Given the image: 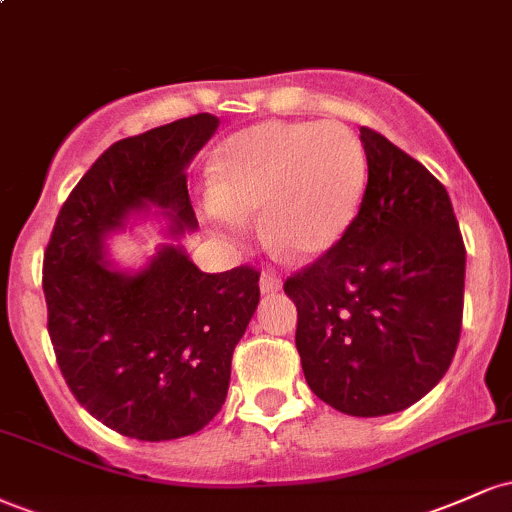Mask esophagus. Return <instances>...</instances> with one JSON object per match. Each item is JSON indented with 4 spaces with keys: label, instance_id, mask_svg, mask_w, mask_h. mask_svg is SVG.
Returning <instances> with one entry per match:
<instances>
[{
    "label": "esophagus",
    "instance_id": "1",
    "mask_svg": "<svg viewBox=\"0 0 512 512\" xmlns=\"http://www.w3.org/2000/svg\"><path fill=\"white\" fill-rule=\"evenodd\" d=\"M260 291L262 293H279L281 291V279L276 274H269V272H262L260 276Z\"/></svg>",
    "mask_w": 512,
    "mask_h": 512
}]
</instances>
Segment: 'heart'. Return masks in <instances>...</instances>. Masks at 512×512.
Wrapping results in <instances>:
<instances>
[{
    "label": "heart",
    "mask_w": 512,
    "mask_h": 512,
    "mask_svg": "<svg viewBox=\"0 0 512 512\" xmlns=\"http://www.w3.org/2000/svg\"><path fill=\"white\" fill-rule=\"evenodd\" d=\"M207 221L221 238L248 236L262 211L264 238L289 260L327 255L366 195V151L339 122L264 120L216 146Z\"/></svg>",
    "instance_id": "obj_1"
}]
</instances>
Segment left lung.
I'll return each mask as SVG.
<instances>
[{"label": "left lung", "mask_w": 512, "mask_h": 512, "mask_svg": "<svg viewBox=\"0 0 512 512\" xmlns=\"http://www.w3.org/2000/svg\"><path fill=\"white\" fill-rule=\"evenodd\" d=\"M368 185L339 245L286 279L310 390L349 416L395 414L450 368L462 330L464 243L440 182L361 127Z\"/></svg>", "instance_id": "left-lung-1"}]
</instances>
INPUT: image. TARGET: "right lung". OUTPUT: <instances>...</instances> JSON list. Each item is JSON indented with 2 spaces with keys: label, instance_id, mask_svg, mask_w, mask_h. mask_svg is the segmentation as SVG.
Masks as SVG:
<instances>
[{
  "label": "right lung",
  "instance_id": "1",
  "mask_svg": "<svg viewBox=\"0 0 512 512\" xmlns=\"http://www.w3.org/2000/svg\"><path fill=\"white\" fill-rule=\"evenodd\" d=\"M219 129L199 113L120 139L79 180L45 250L48 332L72 395L127 438L173 440L221 411L233 349L260 303L250 267L207 274L180 245L197 231L187 168ZM158 218L162 244L139 270L107 257V240Z\"/></svg>",
  "mask_w": 512,
  "mask_h": 512
}]
</instances>
